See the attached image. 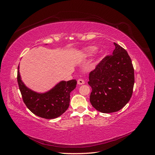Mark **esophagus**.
<instances>
[{"label": "esophagus", "mask_w": 155, "mask_h": 155, "mask_svg": "<svg viewBox=\"0 0 155 155\" xmlns=\"http://www.w3.org/2000/svg\"><path fill=\"white\" fill-rule=\"evenodd\" d=\"M85 83V82H84V81L83 80V79H78V81H77V84H79V85H82V84H84Z\"/></svg>", "instance_id": "1"}]
</instances>
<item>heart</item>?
Instances as JSON below:
<instances>
[{
    "instance_id": "obj_1",
    "label": "heart",
    "mask_w": 155,
    "mask_h": 155,
    "mask_svg": "<svg viewBox=\"0 0 155 155\" xmlns=\"http://www.w3.org/2000/svg\"><path fill=\"white\" fill-rule=\"evenodd\" d=\"M95 51H96V49H95V47H90V48H87V49L86 50V52H85L86 55V56H91V55L94 54V53H95Z\"/></svg>"
}]
</instances>
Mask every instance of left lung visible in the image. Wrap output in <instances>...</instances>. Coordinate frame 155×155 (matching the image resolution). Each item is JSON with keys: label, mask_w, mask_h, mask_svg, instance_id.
Here are the masks:
<instances>
[{"label": "left lung", "mask_w": 155, "mask_h": 155, "mask_svg": "<svg viewBox=\"0 0 155 155\" xmlns=\"http://www.w3.org/2000/svg\"><path fill=\"white\" fill-rule=\"evenodd\" d=\"M112 54L96 65L89 74L90 101L103 113L119 111L130 101L134 84V71L127 51L118 44Z\"/></svg>", "instance_id": "left-lung-1"}]
</instances>
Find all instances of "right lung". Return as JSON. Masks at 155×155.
Wrapping results in <instances>:
<instances>
[{
  "label": "right lung",
  "instance_id": "obj_1",
  "mask_svg": "<svg viewBox=\"0 0 155 155\" xmlns=\"http://www.w3.org/2000/svg\"><path fill=\"white\" fill-rule=\"evenodd\" d=\"M17 82L22 99L31 112L45 119H54L63 114L69 106L70 93L77 85L76 80L61 81L45 94H38L26 87L17 71Z\"/></svg>",
  "mask_w": 155,
  "mask_h": 155
}]
</instances>
